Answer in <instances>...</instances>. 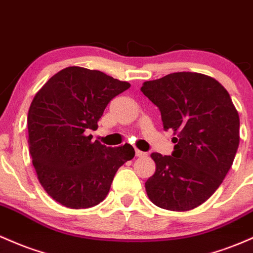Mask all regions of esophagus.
Masks as SVG:
<instances>
[{
	"mask_svg": "<svg viewBox=\"0 0 253 253\" xmlns=\"http://www.w3.org/2000/svg\"><path fill=\"white\" fill-rule=\"evenodd\" d=\"M135 154H136V157H137V158H142V157H146V155H147V153H144V152H141V150L136 149V150H135Z\"/></svg>",
	"mask_w": 253,
	"mask_h": 253,
	"instance_id": "esophagus-1",
	"label": "esophagus"
}]
</instances>
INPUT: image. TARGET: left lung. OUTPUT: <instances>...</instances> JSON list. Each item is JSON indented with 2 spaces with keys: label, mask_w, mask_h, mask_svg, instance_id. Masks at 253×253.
<instances>
[{
  "label": "left lung",
  "mask_w": 253,
  "mask_h": 253,
  "mask_svg": "<svg viewBox=\"0 0 253 253\" xmlns=\"http://www.w3.org/2000/svg\"><path fill=\"white\" fill-rule=\"evenodd\" d=\"M141 92L172 129V155L153 153L155 173L146 191L155 206L191 211L216 191L239 147V115L225 87L198 73H173L144 82Z\"/></svg>",
  "instance_id": "left-lung-1"
}]
</instances>
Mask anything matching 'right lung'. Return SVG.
Here are the masks:
<instances>
[{"mask_svg":"<svg viewBox=\"0 0 253 253\" xmlns=\"http://www.w3.org/2000/svg\"><path fill=\"white\" fill-rule=\"evenodd\" d=\"M130 87L99 70L68 67L39 89L27 116L28 144L39 183L72 209L105 200L119 167L135 157L132 146L92 142L105 107Z\"/></svg>","mask_w":253,"mask_h":253,"instance_id":"right-lung-1","label":"right lung"}]
</instances>
